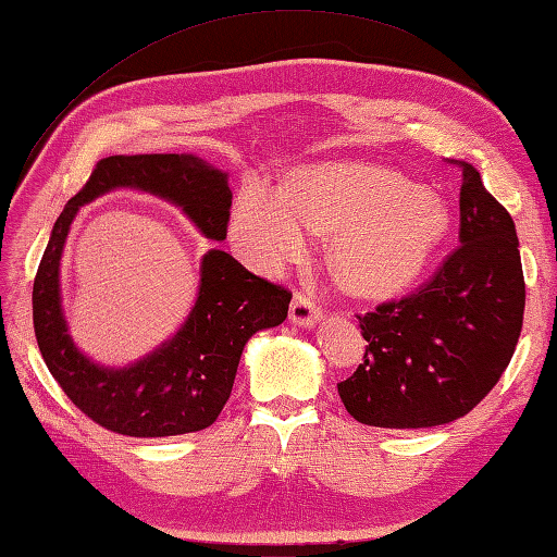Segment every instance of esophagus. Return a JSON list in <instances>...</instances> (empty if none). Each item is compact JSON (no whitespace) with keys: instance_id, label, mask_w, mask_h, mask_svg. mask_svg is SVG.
<instances>
[{"instance_id":"obj_1","label":"esophagus","mask_w":557,"mask_h":557,"mask_svg":"<svg viewBox=\"0 0 557 557\" xmlns=\"http://www.w3.org/2000/svg\"><path fill=\"white\" fill-rule=\"evenodd\" d=\"M319 319H321L319 305L305 293H295L290 302V321L295 325H302V329H311V325H317Z\"/></svg>"}]
</instances>
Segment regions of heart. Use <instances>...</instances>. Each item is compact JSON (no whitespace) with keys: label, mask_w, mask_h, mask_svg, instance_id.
I'll use <instances>...</instances> for the list:
<instances>
[{"label":"heart","mask_w":557,"mask_h":557,"mask_svg":"<svg viewBox=\"0 0 557 557\" xmlns=\"http://www.w3.org/2000/svg\"><path fill=\"white\" fill-rule=\"evenodd\" d=\"M446 202L406 176L361 162L295 170L283 191L243 184L232 236L257 264L276 269L305 255L309 233L337 234L331 264L345 288L392 297L423 276L449 234Z\"/></svg>","instance_id":"1"}]
</instances>
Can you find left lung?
<instances>
[{
	"instance_id": "left-lung-1",
	"label": "left lung",
	"mask_w": 557,
	"mask_h": 557,
	"mask_svg": "<svg viewBox=\"0 0 557 557\" xmlns=\"http://www.w3.org/2000/svg\"><path fill=\"white\" fill-rule=\"evenodd\" d=\"M460 184V246L423 288L359 317L363 363L337 383L363 425L418 430L451 423L504 375L524 314L518 234L470 162Z\"/></svg>"
}]
</instances>
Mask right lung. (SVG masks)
I'll return each mask as SVG.
<instances>
[{"instance_id":"add662e5","label":"right lung","mask_w":557,"mask_h":557,"mask_svg":"<svg viewBox=\"0 0 557 557\" xmlns=\"http://www.w3.org/2000/svg\"><path fill=\"white\" fill-rule=\"evenodd\" d=\"M115 188H139L180 208L198 232L226 238L232 188L226 172L191 153L111 156L65 202L33 286L35 337L49 373L79 411L127 437H174L210 428L232 395L243 347L288 317L293 293L274 286L224 250H208L200 286L182 329L151 355L122 369L85 357L61 307V255L77 210Z\"/></svg>"}]
</instances>
